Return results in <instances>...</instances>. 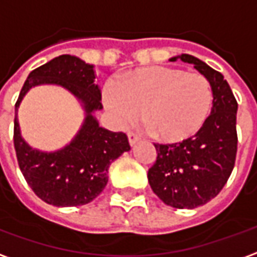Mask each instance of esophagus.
I'll return each mask as SVG.
<instances>
[{
	"instance_id": "esophagus-1",
	"label": "esophagus",
	"mask_w": 257,
	"mask_h": 257,
	"mask_svg": "<svg viewBox=\"0 0 257 257\" xmlns=\"http://www.w3.org/2000/svg\"><path fill=\"white\" fill-rule=\"evenodd\" d=\"M128 139H129V145L135 146V145H136V143H138V142H139L140 138L136 134H134V132H129V134H128Z\"/></svg>"
}]
</instances>
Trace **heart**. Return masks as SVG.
<instances>
[{
	"instance_id": "obj_1",
	"label": "heart",
	"mask_w": 257,
	"mask_h": 257,
	"mask_svg": "<svg viewBox=\"0 0 257 257\" xmlns=\"http://www.w3.org/2000/svg\"><path fill=\"white\" fill-rule=\"evenodd\" d=\"M213 103L209 81L183 68L154 66L123 74L119 85H108L104 104L119 126L143 122L156 139L182 142L202 128Z\"/></svg>"
}]
</instances>
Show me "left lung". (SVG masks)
<instances>
[{
	"label": "left lung",
	"mask_w": 257,
	"mask_h": 257,
	"mask_svg": "<svg viewBox=\"0 0 257 257\" xmlns=\"http://www.w3.org/2000/svg\"><path fill=\"white\" fill-rule=\"evenodd\" d=\"M194 64L209 81L213 106L193 138L172 145L156 143L157 160L147 178L164 204L193 209L209 202L224 187L237 156V100L224 77L187 53L171 59Z\"/></svg>",
	"instance_id": "1"
}]
</instances>
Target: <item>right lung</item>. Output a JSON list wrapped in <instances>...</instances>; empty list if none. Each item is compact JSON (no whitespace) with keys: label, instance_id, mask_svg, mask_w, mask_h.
Instances as JSON below:
<instances>
[{"label":"right lung","instance_id":"right-lung-1","mask_svg":"<svg viewBox=\"0 0 257 257\" xmlns=\"http://www.w3.org/2000/svg\"><path fill=\"white\" fill-rule=\"evenodd\" d=\"M95 70L77 56L62 55L33 70L15 104L14 145L19 168L31 190L47 204L79 206L90 202L108 182V168L131 150L128 136L99 126L93 112L103 108ZM37 84H59L71 91L84 107L79 134L60 151L48 153L33 149L21 138L17 108L24 95Z\"/></svg>","mask_w":257,"mask_h":257}]
</instances>
